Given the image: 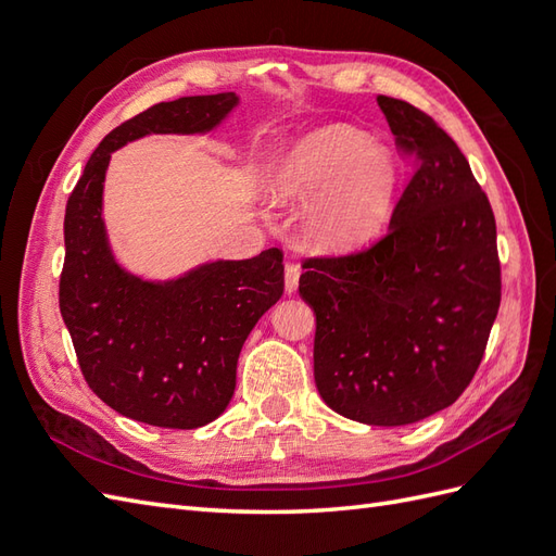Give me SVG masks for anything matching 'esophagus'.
I'll return each mask as SVG.
<instances>
[{"label":"esophagus","mask_w":556,"mask_h":556,"mask_svg":"<svg viewBox=\"0 0 556 556\" xmlns=\"http://www.w3.org/2000/svg\"><path fill=\"white\" fill-rule=\"evenodd\" d=\"M299 274H301L299 264H294V262L285 264V292H288V294L296 292V288H299Z\"/></svg>","instance_id":"34e87169"}]
</instances>
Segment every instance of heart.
<instances>
[{
  "mask_svg": "<svg viewBox=\"0 0 556 556\" xmlns=\"http://www.w3.org/2000/svg\"><path fill=\"white\" fill-rule=\"evenodd\" d=\"M396 190L390 150L352 127L331 125L299 139L271 178L278 201H308L304 239L319 252H350L382 229Z\"/></svg>",
  "mask_w": 556,
  "mask_h": 556,
  "instance_id": "obj_1",
  "label": "heart"
}]
</instances>
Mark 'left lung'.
<instances>
[{"label": "left lung", "instance_id": "1", "mask_svg": "<svg viewBox=\"0 0 556 556\" xmlns=\"http://www.w3.org/2000/svg\"><path fill=\"white\" fill-rule=\"evenodd\" d=\"M415 174L371 248L311 257L299 294L315 311L313 368L339 415L401 427L462 396L501 304L496 220L468 160L425 111L378 94Z\"/></svg>", "mask_w": 556, "mask_h": 556}]
</instances>
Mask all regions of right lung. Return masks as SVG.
Here are the masks:
<instances>
[{"instance_id": "1", "label": "right lung", "mask_w": 556, "mask_h": 556, "mask_svg": "<svg viewBox=\"0 0 556 556\" xmlns=\"http://www.w3.org/2000/svg\"><path fill=\"white\" fill-rule=\"evenodd\" d=\"M239 104L233 92L180 97L106 134L66 201L60 313L90 390L121 415L197 429L223 415L257 319L285 290L282 252L217 260L153 282L115 262L102 220L113 150L146 134H204Z\"/></svg>"}]
</instances>
